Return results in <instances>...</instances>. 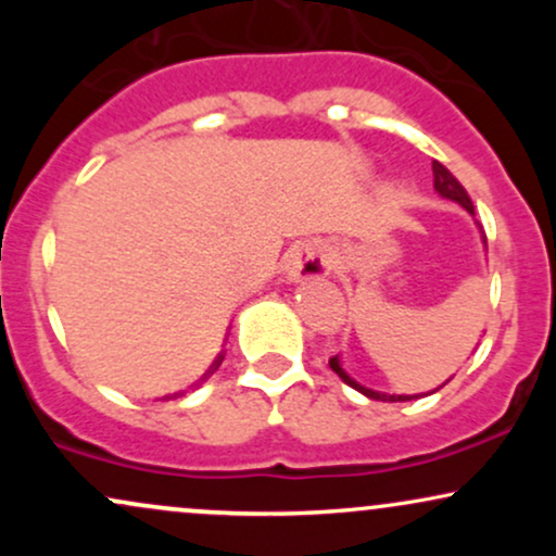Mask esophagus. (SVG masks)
Returning <instances> with one entry per match:
<instances>
[{"label": "esophagus", "mask_w": 556, "mask_h": 556, "mask_svg": "<svg viewBox=\"0 0 556 556\" xmlns=\"http://www.w3.org/2000/svg\"><path fill=\"white\" fill-rule=\"evenodd\" d=\"M331 269V261L321 245L316 242H300V245L290 248L285 256V274L287 279L298 282V279H314L324 277Z\"/></svg>", "instance_id": "obj_1"}]
</instances>
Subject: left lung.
<instances>
[{
  "label": "left lung",
  "instance_id": "1",
  "mask_svg": "<svg viewBox=\"0 0 556 556\" xmlns=\"http://www.w3.org/2000/svg\"><path fill=\"white\" fill-rule=\"evenodd\" d=\"M431 169H433V190H437L439 195L442 198H450V201H455V203H460V206L465 208V212H470L473 214V201H470V195L465 193V188L460 182H457V177L452 175L450 169L444 167V164H439V162H433L431 164ZM329 368L331 371H334L337 376H340V379L344 381V384L348 387H353V389H358L361 394H366L368 400H379V402H407V400H413L410 394H389V392H376V389H368V387H363V384H358V381L353 379V376H350L348 371H344L342 368V363H340V358H329ZM450 381V379H446ZM444 381V384H446ZM442 384V387H444Z\"/></svg>",
  "mask_w": 556,
  "mask_h": 556
}]
</instances>
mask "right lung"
<instances>
[{
  "mask_svg": "<svg viewBox=\"0 0 556 556\" xmlns=\"http://www.w3.org/2000/svg\"><path fill=\"white\" fill-rule=\"evenodd\" d=\"M222 361H225V355H216V361L212 363V368H208V371H206V374H203V379H206V376H208V374H214V371H216V368H219V366H222ZM203 379H201V381H203Z\"/></svg>",
  "mask_w": 556,
  "mask_h": 556,
  "instance_id": "add662e5",
  "label": "right lung"
}]
</instances>
